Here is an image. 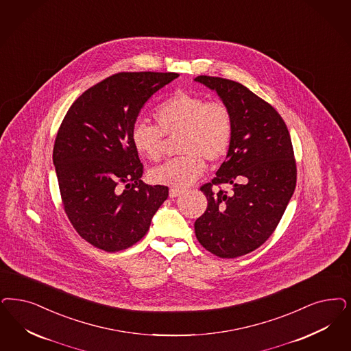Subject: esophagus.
<instances>
[{
  "mask_svg": "<svg viewBox=\"0 0 351 351\" xmlns=\"http://www.w3.org/2000/svg\"><path fill=\"white\" fill-rule=\"evenodd\" d=\"M182 193V189H178V188H171V189H169V197H171V198H176L178 195H180Z\"/></svg>",
  "mask_w": 351,
  "mask_h": 351,
  "instance_id": "1",
  "label": "esophagus"
}]
</instances>
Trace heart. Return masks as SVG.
Masks as SVG:
<instances>
[{"instance_id":"heart-1","label":"heart","mask_w":351,"mask_h":351,"mask_svg":"<svg viewBox=\"0 0 351 351\" xmlns=\"http://www.w3.org/2000/svg\"><path fill=\"white\" fill-rule=\"evenodd\" d=\"M156 124L136 121L131 130L134 150L150 160L162 157L165 134L178 136L179 157L149 172L150 182L185 188L206 169L205 159L218 162L228 152L233 123L230 109L220 101L188 92H176L154 111Z\"/></svg>"}]
</instances>
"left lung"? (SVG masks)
Listing matches in <instances>:
<instances>
[{
	"mask_svg": "<svg viewBox=\"0 0 351 351\" xmlns=\"http://www.w3.org/2000/svg\"><path fill=\"white\" fill-rule=\"evenodd\" d=\"M228 106L233 131L217 176L201 186L205 213L195 220L199 243L220 258L252 253L276 230L297 182L289 131L276 110L237 82L197 76ZM232 185L228 195L212 186Z\"/></svg>",
	"mask_w": 351,
	"mask_h": 351,
	"instance_id": "8db88e82",
	"label": "left lung"
}]
</instances>
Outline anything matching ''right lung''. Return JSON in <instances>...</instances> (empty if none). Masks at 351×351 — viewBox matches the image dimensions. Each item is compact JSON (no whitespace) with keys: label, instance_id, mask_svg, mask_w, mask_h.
Segmentation results:
<instances>
[{"label":"right lung","instance_id":"right-lung-1","mask_svg":"<svg viewBox=\"0 0 351 351\" xmlns=\"http://www.w3.org/2000/svg\"><path fill=\"white\" fill-rule=\"evenodd\" d=\"M175 73H119L93 85L64 115L53 163L64 213L85 241L115 253L140 241L169 188L141 180L131 130L146 101Z\"/></svg>","mask_w":351,"mask_h":351}]
</instances>
